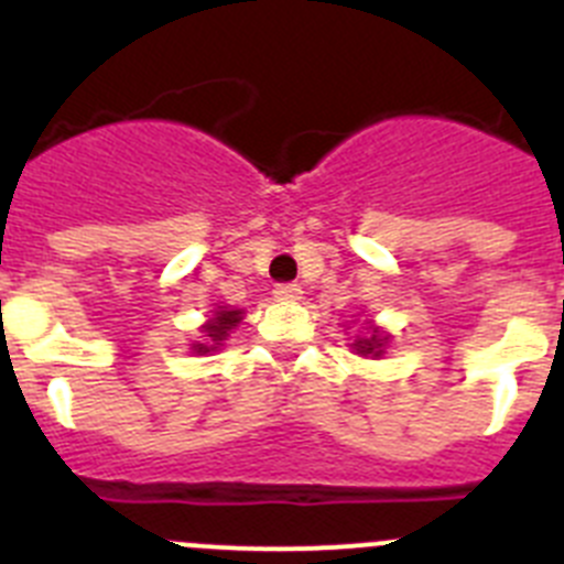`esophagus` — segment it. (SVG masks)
<instances>
[{
	"label": "esophagus",
	"instance_id": "34e87169",
	"mask_svg": "<svg viewBox=\"0 0 564 564\" xmlns=\"http://www.w3.org/2000/svg\"><path fill=\"white\" fill-rule=\"evenodd\" d=\"M276 299H282V302H293V299H302V288L296 285V282H282V285H276Z\"/></svg>",
	"mask_w": 564,
	"mask_h": 564
}]
</instances>
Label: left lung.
<instances>
[{"mask_svg": "<svg viewBox=\"0 0 564 564\" xmlns=\"http://www.w3.org/2000/svg\"><path fill=\"white\" fill-rule=\"evenodd\" d=\"M383 344H387V336H381V333H378V330H372L370 336L358 338V341L352 344V347H356V350L361 352V356H381Z\"/></svg>", "mask_w": 564, "mask_h": 564, "instance_id": "obj_1", "label": "left lung"}]
</instances>
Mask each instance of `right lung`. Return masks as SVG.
I'll return each instance as SVG.
<instances>
[{"mask_svg": "<svg viewBox=\"0 0 564 564\" xmlns=\"http://www.w3.org/2000/svg\"><path fill=\"white\" fill-rule=\"evenodd\" d=\"M239 318H242V313H239V311H217V316H214L212 322L203 327V333H206L208 341H212V344H194V350H197V352L214 350L217 344L226 341L228 330L239 325Z\"/></svg>", "mask_w": 564, "mask_h": 564, "instance_id": "add662e5", "label": "right lung"}]
</instances>
